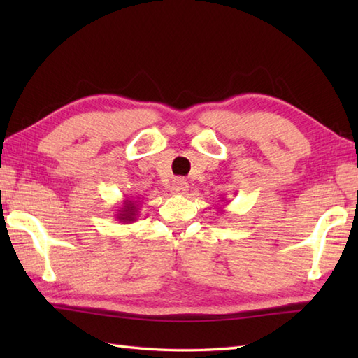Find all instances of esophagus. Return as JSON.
Listing matches in <instances>:
<instances>
[{
    "label": "esophagus",
    "mask_w": 358,
    "mask_h": 358,
    "mask_svg": "<svg viewBox=\"0 0 358 358\" xmlns=\"http://www.w3.org/2000/svg\"><path fill=\"white\" fill-rule=\"evenodd\" d=\"M187 191H189V186H187L186 181L181 180V178H177L171 185V192L175 194V195H185V194H187Z\"/></svg>",
    "instance_id": "esophagus-1"
}]
</instances>
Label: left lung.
<instances>
[{"label": "left lung", "instance_id": "8db88e82", "mask_svg": "<svg viewBox=\"0 0 358 358\" xmlns=\"http://www.w3.org/2000/svg\"><path fill=\"white\" fill-rule=\"evenodd\" d=\"M222 201H224V200H222ZM223 212H224V210H222V209H220V214H223Z\"/></svg>", "mask_w": 358, "mask_h": 358}]
</instances>
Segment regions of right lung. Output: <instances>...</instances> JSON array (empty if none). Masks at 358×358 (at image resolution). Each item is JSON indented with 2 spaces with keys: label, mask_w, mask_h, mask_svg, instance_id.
Instances as JSON below:
<instances>
[{
  "label": "right lung",
  "mask_w": 358,
  "mask_h": 358,
  "mask_svg": "<svg viewBox=\"0 0 358 358\" xmlns=\"http://www.w3.org/2000/svg\"><path fill=\"white\" fill-rule=\"evenodd\" d=\"M138 212H140V206H138V201H135L132 199H127L123 200V204L118 209H115V217L117 222L127 224V223H135L136 218H138Z\"/></svg>",
  "instance_id": "add662e5"
}]
</instances>
